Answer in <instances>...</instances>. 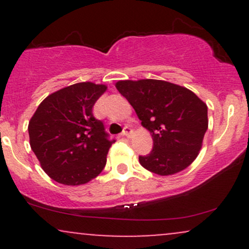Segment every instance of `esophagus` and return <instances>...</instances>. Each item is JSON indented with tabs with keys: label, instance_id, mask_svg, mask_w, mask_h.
I'll use <instances>...</instances> for the list:
<instances>
[{
	"label": "esophagus",
	"instance_id": "34e87169",
	"mask_svg": "<svg viewBox=\"0 0 249 249\" xmlns=\"http://www.w3.org/2000/svg\"><path fill=\"white\" fill-rule=\"evenodd\" d=\"M132 132H133V130L132 128H131V126H125L124 127V130H123V136H125V137H130L131 134H132Z\"/></svg>",
	"mask_w": 249,
	"mask_h": 249
}]
</instances>
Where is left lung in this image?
Segmentation results:
<instances>
[{
	"label": "left lung",
	"mask_w": 249,
	"mask_h": 249,
	"mask_svg": "<svg viewBox=\"0 0 249 249\" xmlns=\"http://www.w3.org/2000/svg\"><path fill=\"white\" fill-rule=\"evenodd\" d=\"M116 88L152 136L151 153L139 157L142 167L172 176L196 160L208 127L206 103L187 88L159 79L118 81Z\"/></svg>",
	"instance_id": "8db88e82"
}]
</instances>
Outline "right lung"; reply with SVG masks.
I'll use <instances>...</instances> for the list:
<instances>
[{
  "mask_svg": "<svg viewBox=\"0 0 249 249\" xmlns=\"http://www.w3.org/2000/svg\"><path fill=\"white\" fill-rule=\"evenodd\" d=\"M104 84L82 82L49 95L31 117V150L51 179L68 186L87 184L102 172L112 142L92 107Z\"/></svg>",
  "mask_w": 249,
  "mask_h": 249,
  "instance_id": "right-lung-1",
  "label": "right lung"
}]
</instances>
